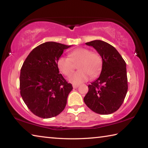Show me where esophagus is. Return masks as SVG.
Wrapping results in <instances>:
<instances>
[{
    "instance_id": "obj_1",
    "label": "esophagus",
    "mask_w": 148,
    "mask_h": 148,
    "mask_svg": "<svg viewBox=\"0 0 148 148\" xmlns=\"http://www.w3.org/2000/svg\"><path fill=\"white\" fill-rule=\"evenodd\" d=\"M72 87H73L74 89H76L79 87V85H76V84H73L72 85Z\"/></svg>"
}]
</instances>
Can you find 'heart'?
I'll use <instances>...</instances> for the list:
<instances>
[{
	"instance_id": "heart-1",
	"label": "heart",
	"mask_w": 148,
	"mask_h": 148,
	"mask_svg": "<svg viewBox=\"0 0 148 148\" xmlns=\"http://www.w3.org/2000/svg\"><path fill=\"white\" fill-rule=\"evenodd\" d=\"M77 65L79 71L70 77L71 83L78 85L87 81L90 76L95 77L99 74L102 66V59L97 52H92L87 48L80 47L73 50L69 57L61 56L57 60V66L62 74L69 76Z\"/></svg>"
}]
</instances>
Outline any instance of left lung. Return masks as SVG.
<instances>
[{
    "mask_svg": "<svg viewBox=\"0 0 148 148\" xmlns=\"http://www.w3.org/2000/svg\"><path fill=\"white\" fill-rule=\"evenodd\" d=\"M86 44L97 50L102 65L99 77L88 86L84 102L95 113L112 114L121 106L128 90L126 62L117 49L106 42L96 40Z\"/></svg>",
    "mask_w": 148,
    "mask_h": 148,
    "instance_id": "1",
    "label": "left lung"
}]
</instances>
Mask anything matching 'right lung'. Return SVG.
Wrapping results in <instances>:
<instances>
[{
  "label": "right lung",
  "instance_id": "add662e5",
  "mask_svg": "<svg viewBox=\"0 0 148 148\" xmlns=\"http://www.w3.org/2000/svg\"><path fill=\"white\" fill-rule=\"evenodd\" d=\"M72 46L47 42L31 51L24 61L19 77L20 93L28 108L44 119L64 109L73 87L59 74L57 60Z\"/></svg>",
  "mask_w": 148,
  "mask_h": 148
}]
</instances>
